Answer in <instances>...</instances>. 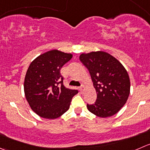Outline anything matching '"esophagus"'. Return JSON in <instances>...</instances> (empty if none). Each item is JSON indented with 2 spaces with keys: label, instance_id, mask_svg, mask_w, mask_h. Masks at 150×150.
<instances>
[{
  "label": "esophagus",
  "instance_id": "esophagus-1",
  "mask_svg": "<svg viewBox=\"0 0 150 150\" xmlns=\"http://www.w3.org/2000/svg\"><path fill=\"white\" fill-rule=\"evenodd\" d=\"M79 90H80V91L82 93L83 91H84V86H80L79 87Z\"/></svg>",
  "mask_w": 150,
  "mask_h": 150
}]
</instances>
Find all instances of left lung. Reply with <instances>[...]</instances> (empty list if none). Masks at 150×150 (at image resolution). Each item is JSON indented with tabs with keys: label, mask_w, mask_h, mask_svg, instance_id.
Returning <instances> with one entry per match:
<instances>
[{
	"label": "left lung",
	"mask_w": 150,
	"mask_h": 150,
	"mask_svg": "<svg viewBox=\"0 0 150 150\" xmlns=\"http://www.w3.org/2000/svg\"><path fill=\"white\" fill-rule=\"evenodd\" d=\"M80 60L88 69L97 92L95 103L87 104L88 110L102 118L117 114L130 94V78L125 68L103 51L82 53Z\"/></svg>",
	"instance_id": "left-lung-1"
}]
</instances>
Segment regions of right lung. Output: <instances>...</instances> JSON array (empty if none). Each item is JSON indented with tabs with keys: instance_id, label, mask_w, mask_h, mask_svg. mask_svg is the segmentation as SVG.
<instances>
[{
	"instance_id": "obj_1",
	"label": "right lung",
	"mask_w": 150,
	"mask_h": 150,
	"mask_svg": "<svg viewBox=\"0 0 150 150\" xmlns=\"http://www.w3.org/2000/svg\"><path fill=\"white\" fill-rule=\"evenodd\" d=\"M72 58L71 53L53 50L30 63L25 78V95L30 107L40 117L53 120L69 108L72 98L78 91L64 86L60 71Z\"/></svg>"
}]
</instances>
